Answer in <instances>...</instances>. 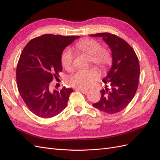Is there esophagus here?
Segmentation results:
<instances>
[{
  "instance_id": "obj_1",
  "label": "esophagus",
  "mask_w": 160,
  "mask_h": 160,
  "mask_svg": "<svg viewBox=\"0 0 160 160\" xmlns=\"http://www.w3.org/2000/svg\"><path fill=\"white\" fill-rule=\"evenodd\" d=\"M75 90H76V91H79L81 92V93H84V94L88 93V89H82V88H75Z\"/></svg>"
}]
</instances>
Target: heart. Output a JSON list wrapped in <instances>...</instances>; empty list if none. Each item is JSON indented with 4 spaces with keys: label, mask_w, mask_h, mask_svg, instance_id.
<instances>
[{
    "label": "heart",
    "mask_w": 160,
    "mask_h": 160,
    "mask_svg": "<svg viewBox=\"0 0 160 160\" xmlns=\"http://www.w3.org/2000/svg\"><path fill=\"white\" fill-rule=\"evenodd\" d=\"M75 48L81 52L90 56V61L93 65L98 66L101 70H105L109 66L111 58L109 52L102 49L101 44L91 38H85L77 42ZM73 56L69 49L62 52L61 62L62 66L67 70L72 69ZM100 77L98 69L91 68L89 69L77 71L71 75L68 80L70 85L80 88H89L93 86Z\"/></svg>",
    "instance_id": "heart-1"
}]
</instances>
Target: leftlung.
<instances>
[{
	"label": "left lung",
	"mask_w": 160,
	"mask_h": 160,
	"mask_svg": "<svg viewBox=\"0 0 160 160\" xmlns=\"http://www.w3.org/2000/svg\"><path fill=\"white\" fill-rule=\"evenodd\" d=\"M90 36L102 37L112 52V66L102 80L109 87L100 91L101 99L93 106L106 113H117L127 107L136 93L140 72L138 58L126 41L113 34Z\"/></svg>",
	"instance_id": "obj_1"
}]
</instances>
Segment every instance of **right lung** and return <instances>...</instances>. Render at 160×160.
Returning <instances> with one entry per match:
<instances>
[{
  "mask_svg": "<svg viewBox=\"0 0 160 160\" xmlns=\"http://www.w3.org/2000/svg\"><path fill=\"white\" fill-rule=\"evenodd\" d=\"M78 36L46 34L32 38L24 48L17 67V88L22 100L32 113L51 118L67 107L72 89L51 91L49 83L62 71V51Z\"/></svg>",
  "mask_w": 160,
  "mask_h": 160,
  "instance_id": "1",
  "label": "right lung"
}]
</instances>
